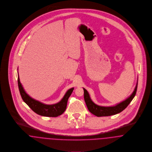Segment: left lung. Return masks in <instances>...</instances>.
<instances>
[{
    "label": "left lung",
    "instance_id": "left-lung-1",
    "mask_svg": "<svg viewBox=\"0 0 152 152\" xmlns=\"http://www.w3.org/2000/svg\"><path fill=\"white\" fill-rule=\"evenodd\" d=\"M137 85L138 80L136 88L132 94L124 101L113 106H101L94 104L91 99L88 91L85 88H83L84 90V99L88 107V110L90 113L97 117L110 116L118 114L126 108L129 104L131 102L132 99L134 98V96H136Z\"/></svg>",
    "mask_w": 152,
    "mask_h": 152
}]
</instances>
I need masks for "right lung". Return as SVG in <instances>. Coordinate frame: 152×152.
I'll list each match as a JSON object with an SVG mask.
<instances>
[{
    "label": "right lung",
    "instance_id": "1",
    "mask_svg": "<svg viewBox=\"0 0 152 152\" xmlns=\"http://www.w3.org/2000/svg\"><path fill=\"white\" fill-rule=\"evenodd\" d=\"M18 84L20 96L24 102L35 113L44 117H56L63 114L66 110L68 99L74 90V88L68 90L63 98L57 104H46L33 99L26 93L20 82L19 75L18 77Z\"/></svg>",
    "mask_w": 152,
    "mask_h": 152
}]
</instances>
